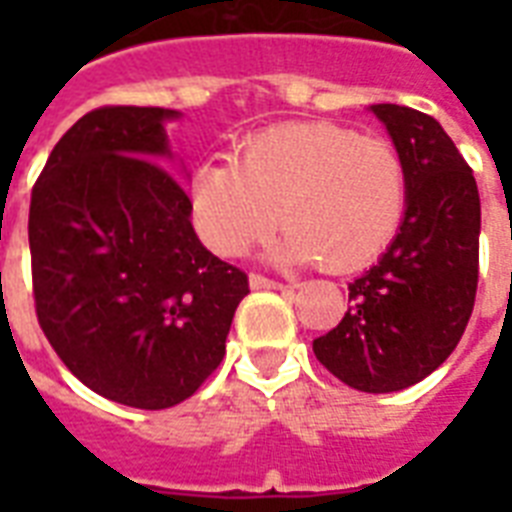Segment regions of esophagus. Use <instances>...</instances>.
<instances>
[{"label": "esophagus", "mask_w": 512, "mask_h": 512, "mask_svg": "<svg viewBox=\"0 0 512 512\" xmlns=\"http://www.w3.org/2000/svg\"><path fill=\"white\" fill-rule=\"evenodd\" d=\"M249 284H252V289H284L287 284H281V281L276 279H268V276H260V273H252L249 276Z\"/></svg>", "instance_id": "34e87169"}]
</instances>
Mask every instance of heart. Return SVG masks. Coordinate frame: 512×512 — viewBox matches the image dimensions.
<instances>
[{
	"label": "heart",
	"instance_id": "1",
	"mask_svg": "<svg viewBox=\"0 0 512 512\" xmlns=\"http://www.w3.org/2000/svg\"><path fill=\"white\" fill-rule=\"evenodd\" d=\"M406 201L409 177L396 148L329 122L252 132L233 164L204 162L191 180L193 225L212 252H247L281 217L289 225L271 244L273 260H324L335 273L366 268L393 244Z\"/></svg>",
	"mask_w": 512,
	"mask_h": 512
}]
</instances>
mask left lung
<instances>
[{
    "instance_id": "8db88e82",
    "label": "left lung",
    "mask_w": 512,
    "mask_h": 512,
    "mask_svg": "<svg viewBox=\"0 0 512 512\" xmlns=\"http://www.w3.org/2000/svg\"><path fill=\"white\" fill-rule=\"evenodd\" d=\"M404 159V223L380 263L348 284V311L313 353L337 380L393 393L436 372L468 327L478 287L481 199L473 170L433 116L372 106Z\"/></svg>"
}]
</instances>
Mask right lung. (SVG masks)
I'll list each match as a JSON object with an SVG mask.
<instances>
[{
  "instance_id": "right-lung-1",
  "label": "right lung",
  "mask_w": 512,
  "mask_h": 512,
  "mask_svg": "<svg viewBox=\"0 0 512 512\" xmlns=\"http://www.w3.org/2000/svg\"><path fill=\"white\" fill-rule=\"evenodd\" d=\"M170 108L103 106L52 148L28 209L36 319L90 390L170 409L225 356L247 273L201 247L162 159Z\"/></svg>"
}]
</instances>
